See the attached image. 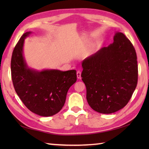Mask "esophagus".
I'll return each instance as SVG.
<instances>
[{
    "label": "esophagus",
    "mask_w": 149,
    "mask_h": 149,
    "mask_svg": "<svg viewBox=\"0 0 149 149\" xmlns=\"http://www.w3.org/2000/svg\"><path fill=\"white\" fill-rule=\"evenodd\" d=\"M77 77L79 79H81V72L80 71L77 72Z\"/></svg>",
    "instance_id": "obj_1"
}]
</instances>
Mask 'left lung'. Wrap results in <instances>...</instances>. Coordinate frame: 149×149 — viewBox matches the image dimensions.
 <instances>
[{
    "mask_svg": "<svg viewBox=\"0 0 149 149\" xmlns=\"http://www.w3.org/2000/svg\"><path fill=\"white\" fill-rule=\"evenodd\" d=\"M86 99L95 111L110 114L125 107L138 82L137 56L130 41L115 32L113 43L82 62Z\"/></svg>",
    "mask_w": 149,
    "mask_h": 149,
    "instance_id": "left-lung-1",
    "label": "left lung"
}]
</instances>
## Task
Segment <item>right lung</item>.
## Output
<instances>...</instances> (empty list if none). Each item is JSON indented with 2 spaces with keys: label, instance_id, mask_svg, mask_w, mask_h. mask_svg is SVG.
<instances>
[{
  "label": "right lung",
  "instance_id": "obj_1",
  "mask_svg": "<svg viewBox=\"0 0 149 149\" xmlns=\"http://www.w3.org/2000/svg\"><path fill=\"white\" fill-rule=\"evenodd\" d=\"M31 33H24L13 52V83L18 97L31 111L40 116H50L63 108L70 87L77 81L76 71L37 70L29 68L24 55V45L25 39Z\"/></svg>",
  "mask_w": 149,
  "mask_h": 149
}]
</instances>
